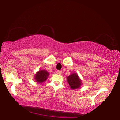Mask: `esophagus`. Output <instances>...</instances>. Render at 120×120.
<instances>
[{"label":"esophagus","instance_id":"esophagus-1","mask_svg":"<svg viewBox=\"0 0 120 120\" xmlns=\"http://www.w3.org/2000/svg\"><path fill=\"white\" fill-rule=\"evenodd\" d=\"M56 73H57V74L60 75V74H62V71H60V70H57V72H56Z\"/></svg>","mask_w":120,"mask_h":120}]
</instances>
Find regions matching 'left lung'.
Wrapping results in <instances>:
<instances>
[{
    "label": "left lung",
    "instance_id": "obj_1",
    "mask_svg": "<svg viewBox=\"0 0 120 120\" xmlns=\"http://www.w3.org/2000/svg\"><path fill=\"white\" fill-rule=\"evenodd\" d=\"M67 78L69 87L72 90L77 89L81 86L82 81L76 73H73Z\"/></svg>",
    "mask_w": 120,
    "mask_h": 120
}]
</instances>
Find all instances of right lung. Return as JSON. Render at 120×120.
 <instances>
[{
    "instance_id": "add662e5",
    "label": "right lung",
    "mask_w": 120,
    "mask_h": 120,
    "mask_svg": "<svg viewBox=\"0 0 120 120\" xmlns=\"http://www.w3.org/2000/svg\"><path fill=\"white\" fill-rule=\"evenodd\" d=\"M49 75L50 74L46 70H40L36 73L34 78L37 82L42 83L47 79Z\"/></svg>"
}]
</instances>
